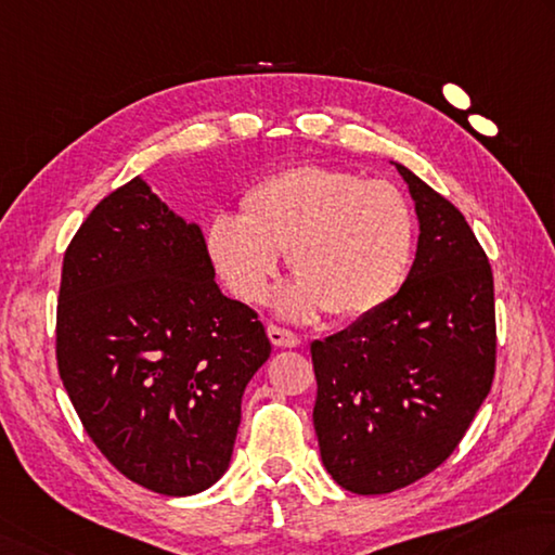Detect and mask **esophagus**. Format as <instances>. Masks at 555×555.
Masks as SVG:
<instances>
[{
    "label": "esophagus",
    "instance_id": "obj_1",
    "mask_svg": "<svg viewBox=\"0 0 555 555\" xmlns=\"http://www.w3.org/2000/svg\"><path fill=\"white\" fill-rule=\"evenodd\" d=\"M267 334H269V341L274 346H281V349H296V346H300V336L296 332L276 327V324H269Z\"/></svg>",
    "mask_w": 555,
    "mask_h": 555
}]
</instances>
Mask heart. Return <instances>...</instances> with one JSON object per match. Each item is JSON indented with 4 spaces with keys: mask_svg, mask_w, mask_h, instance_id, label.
<instances>
[{
    "mask_svg": "<svg viewBox=\"0 0 555 555\" xmlns=\"http://www.w3.org/2000/svg\"><path fill=\"white\" fill-rule=\"evenodd\" d=\"M416 219L387 180L306 163L267 176L241 197V216H214L206 259L235 298L262 302L281 255L296 274L284 296L293 318L327 310L334 320L377 312L404 286Z\"/></svg>",
    "mask_w": 555,
    "mask_h": 555,
    "instance_id": "obj_1",
    "label": "heart"
}]
</instances>
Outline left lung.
Instances as JSON below:
<instances>
[{"label":"left lung","instance_id":"obj_1","mask_svg":"<svg viewBox=\"0 0 555 555\" xmlns=\"http://www.w3.org/2000/svg\"><path fill=\"white\" fill-rule=\"evenodd\" d=\"M418 247L404 286L349 330L312 341L324 469L358 495L414 483L450 457L491 392L493 271L457 206L409 168Z\"/></svg>","mask_w":555,"mask_h":555}]
</instances>
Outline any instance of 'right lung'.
<instances>
[{
  "label": "right lung",
  "instance_id": "right-lung-1",
  "mask_svg": "<svg viewBox=\"0 0 555 555\" xmlns=\"http://www.w3.org/2000/svg\"><path fill=\"white\" fill-rule=\"evenodd\" d=\"M204 235L134 178L64 253L57 367L95 448L129 481L194 495L231 464L241 401L271 344L225 298Z\"/></svg>",
  "mask_w": 555,
  "mask_h": 555
}]
</instances>
